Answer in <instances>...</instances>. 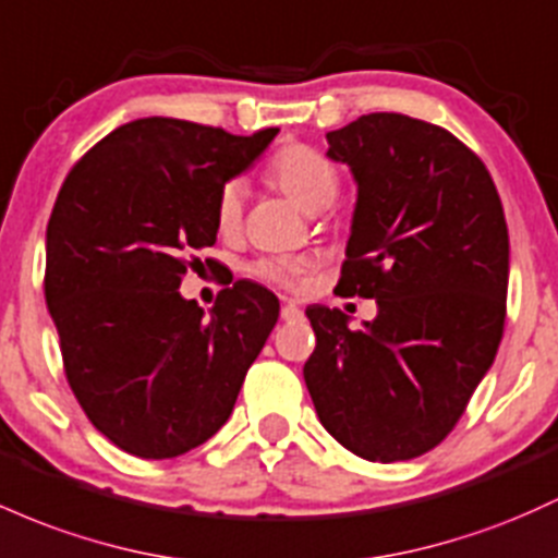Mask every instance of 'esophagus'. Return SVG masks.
I'll list each match as a JSON object with an SVG mask.
<instances>
[{"mask_svg": "<svg viewBox=\"0 0 558 558\" xmlns=\"http://www.w3.org/2000/svg\"><path fill=\"white\" fill-rule=\"evenodd\" d=\"M280 317H283L286 323H293V320H302L304 317V312L296 307V304H283V310H280Z\"/></svg>", "mask_w": 558, "mask_h": 558, "instance_id": "obj_1", "label": "esophagus"}]
</instances>
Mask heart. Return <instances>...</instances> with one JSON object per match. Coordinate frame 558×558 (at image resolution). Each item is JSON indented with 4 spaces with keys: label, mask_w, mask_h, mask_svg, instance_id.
<instances>
[{
    "label": "heart",
    "mask_w": 558,
    "mask_h": 558,
    "mask_svg": "<svg viewBox=\"0 0 558 558\" xmlns=\"http://www.w3.org/2000/svg\"><path fill=\"white\" fill-rule=\"evenodd\" d=\"M267 180L283 190L291 201L302 209L317 211L333 201L339 190V169L323 150L310 143L283 145L267 163ZM243 214V185L238 180H228L217 193L214 217L217 228L232 232L241 225ZM312 262L304 256H259L248 265V272L256 280L278 286L283 291H302L310 278Z\"/></svg>",
    "instance_id": "b5f03b06"
}]
</instances>
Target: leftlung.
I'll list each match as a JSON object with an SVG mask.
<instances>
[{
  "label": "left lung",
  "mask_w": 558,
  "mask_h": 558,
  "mask_svg": "<svg viewBox=\"0 0 558 558\" xmlns=\"http://www.w3.org/2000/svg\"><path fill=\"white\" fill-rule=\"evenodd\" d=\"M328 156L357 180L339 289L376 299L378 315L352 330L341 310L310 307L304 381L347 450L410 461L456 428L504 339V204L469 145L402 113L328 132Z\"/></svg>",
  "instance_id": "left-lung-1"
}]
</instances>
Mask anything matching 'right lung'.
Listing matches in <instances>:
<instances>
[{"label":"right lung","mask_w":558,"mask_h":558,"mask_svg":"<svg viewBox=\"0 0 558 558\" xmlns=\"http://www.w3.org/2000/svg\"><path fill=\"white\" fill-rule=\"evenodd\" d=\"M275 134L150 116L102 137L65 177L47 225L45 299L69 387L116 448L174 458L230 418L278 299L235 280L204 315L177 289L195 251L217 243L219 187Z\"/></svg>","instance_id":"1"}]
</instances>
